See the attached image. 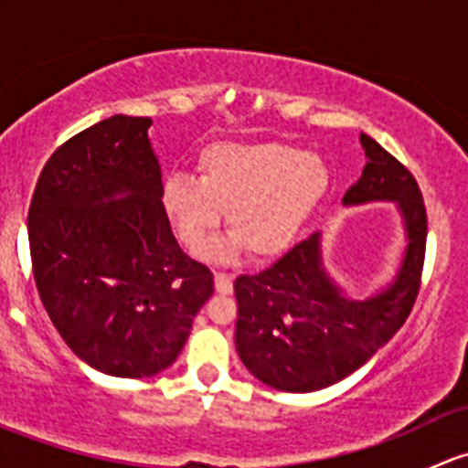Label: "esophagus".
I'll list each match as a JSON object with an SVG mask.
<instances>
[{"mask_svg": "<svg viewBox=\"0 0 468 468\" xmlns=\"http://www.w3.org/2000/svg\"><path fill=\"white\" fill-rule=\"evenodd\" d=\"M215 290L219 292V294H230V292H233V276H230V273L215 271Z\"/></svg>", "mask_w": 468, "mask_h": 468, "instance_id": "1", "label": "esophagus"}]
</instances>
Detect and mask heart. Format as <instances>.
Here are the masks:
<instances>
[{
  "instance_id": "obj_1",
  "label": "heart",
  "mask_w": 468,
  "mask_h": 468,
  "mask_svg": "<svg viewBox=\"0 0 468 468\" xmlns=\"http://www.w3.org/2000/svg\"><path fill=\"white\" fill-rule=\"evenodd\" d=\"M330 169L314 151L285 143H219L199 158V181L174 174L160 201L176 238L199 251L226 212L230 233L204 256L230 262L247 249L256 261L290 247L324 201Z\"/></svg>"
}]
</instances>
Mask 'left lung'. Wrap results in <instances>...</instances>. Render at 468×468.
<instances>
[{
	"mask_svg": "<svg viewBox=\"0 0 468 468\" xmlns=\"http://www.w3.org/2000/svg\"><path fill=\"white\" fill-rule=\"evenodd\" d=\"M365 169L342 204H391L403 224L405 249L394 276L356 299L325 269L322 230L296 244L256 276L235 281L239 360L264 385L292 394L324 389L351 376L405 324L426 253V207L412 174L360 133Z\"/></svg>",
	"mask_w": 468,
	"mask_h": 468,
	"instance_id": "1",
	"label": "left lung"
}]
</instances>
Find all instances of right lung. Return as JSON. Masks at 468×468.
<instances>
[{
    "label": "right lung",
    "mask_w": 468,
    "mask_h": 468,
    "mask_svg": "<svg viewBox=\"0 0 468 468\" xmlns=\"http://www.w3.org/2000/svg\"><path fill=\"white\" fill-rule=\"evenodd\" d=\"M149 117L112 115L54 151L29 207L37 294L74 356L149 378L174 365L212 294L178 247L160 192Z\"/></svg>",
    "instance_id": "right-lung-1"
}]
</instances>
